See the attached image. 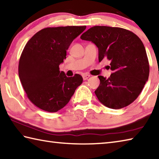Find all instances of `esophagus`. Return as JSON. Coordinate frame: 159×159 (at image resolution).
Returning a JSON list of instances; mask_svg holds the SVG:
<instances>
[{
	"instance_id": "1",
	"label": "esophagus",
	"mask_w": 159,
	"mask_h": 159,
	"mask_svg": "<svg viewBox=\"0 0 159 159\" xmlns=\"http://www.w3.org/2000/svg\"><path fill=\"white\" fill-rule=\"evenodd\" d=\"M89 77H90V75H89L88 74H83V80H88Z\"/></svg>"
}]
</instances>
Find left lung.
Wrapping results in <instances>:
<instances>
[{
  "label": "left lung",
  "instance_id": "obj_1",
  "mask_svg": "<svg viewBox=\"0 0 159 159\" xmlns=\"http://www.w3.org/2000/svg\"><path fill=\"white\" fill-rule=\"evenodd\" d=\"M80 39L93 42L99 50V61H111L108 79L99 76L95 94L106 107L120 109L137 99L148 81L149 65L143 43L136 34L122 28L92 27Z\"/></svg>",
  "mask_w": 159,
  "mask_h": 159
}]
</instances>
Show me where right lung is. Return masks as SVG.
Here are the masks:
<instances>
[{
  "label": "right lung",
  "instance_id": "right-lung-1",
  "mask_svg": "<svg viewBox=\"0 0 159 159\" xmlns=\"http://www.w3.org/2000/svg\"><path fill=\"white\" fill-rule=\"evenodd\" d=\"M86 26L46 28L25 44L19 62V76L27 97L37 107L55 112L70 102L83 77H67L59 65L73 40Z\"/></svg>",
  "mask_w": 159,
  "mask_h": 159
}]
</instances>
